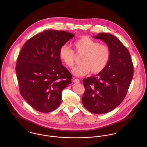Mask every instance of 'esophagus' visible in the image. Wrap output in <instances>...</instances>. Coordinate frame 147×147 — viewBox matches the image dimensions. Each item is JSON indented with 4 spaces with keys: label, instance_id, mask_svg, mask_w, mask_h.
I'll use <instances>...</instances> for the list:
<instances>
[{
    "label": "esophagus",
    "instance_id": "34e87169",
    "mask_svg": "<svg viewBox=\"0 0 147 147\" xmlns=\"http://www.w3.org/2000/svg\"><path fill=\"white\" fill-rule=\"evenodd\" d=\"M73 82H74V83H80V80L79 79H74V80H73Z\"/></svg>",
    "mask_w": 147,
    "mask_h": 147
}]
</instances>
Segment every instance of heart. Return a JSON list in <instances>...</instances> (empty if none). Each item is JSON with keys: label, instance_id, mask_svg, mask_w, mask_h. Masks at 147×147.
Masks as SVG:
<instances>
[{"label": "heart", "instance_id": "heart-1", "mask_svg": "<svg viewBox=\"0 0 147 147\" xmlns=\"http://www.w3.org/2000/svg\"><path fill=\"white\" fill-rule=\"evenodd\" d=\"M75 51L82 54L81 64L76 65L72 71L78 77L84 76L90 71L92 74H98L104 69L110 58V50L104 44H99L97 41L83 37L72 43ZM59 57L67 67L72 68L74 64V51L66 45L61 47Z\"/></svg>", "mask_w": 147, "mask_h": 147}]
</instances>
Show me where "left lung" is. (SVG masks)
<instances>
[{
	"label": "left lung",
	"instance_id": "1",
	"mask_svg": "<svg viewBox=\"0 0 147 147\" xmlns=\"http://www.w3.org/2000/svg\"><path fill=\"white\" fill-rule=\"evenodd\" d=\"M93 37L106 43L110 58L103 71L83 79L82 102L90 112L101 114L112 111L123 101L133 78L134 66L128 50L117 37L107 33Z\"/></svg>",
	"mask_w": 147,
	"mask_h": 147
}]
</instances>
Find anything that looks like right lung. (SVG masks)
Segmentation results:
<instances>
[{
    "label": "right lung",
    "mask_w": 147,
    "mask_h": 147,
    "mask_svg": "<svg viewBox=\"0 0 147 147\" xmlns=\"http://www.w3.org/2000/svg\"><path fill=\"white\" fill-rule=\"evenodd\" d=\"M74 36L64 30H47L30 38L21 49L16 66L20 92L38 111L56 109L62 90L72 83V75L62 64L59 51Z\"/></svg>",
    "instance_id": "right-lung-1"
}]
</instances>
